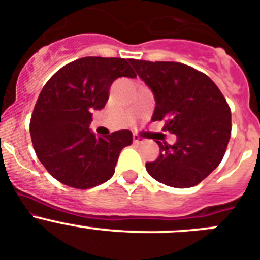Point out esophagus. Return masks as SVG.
<instances>
[{
	"mask_svg": "<svg viewBox=\"0 0 260 260\" xmlns=\"http://www.w3.org/2000/svg\"><path fill=\"white\" fill-rule=\"evenodd\" d=\"M133 142H135V144H144L145 139L141 137L140 135H133Z\"/></svg>",
	"mask_w": 260,
	"mask_h": 260,
	"instance_id": "1",
	"label": "esophagus"
}]
</instances>
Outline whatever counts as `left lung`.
Listing matches in <instances>:
<instances>
[{"label":"left lung","instance_id":"left-lung-1","mask_svg":"<svg viewBox=\"0 0 260 260\" xmlns=\"http://www.w3.org/2000/svg\"><path fill=\"white\" fill-rule=\"evenodd\" d=\"M129 62L155 97L151 120H163V129L177 137L174 145L156 141L160 154L146 163L147 172L174 188L197 185L220 165L225 154L232 131L228 102L207 75L188 64Z\"/></svg>","mask_w":260,"mask_h":260}]
</instances>
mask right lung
<instances>
[{"label": "right lung", "mask_w": 260, "mask_h": 260, "mask_svg": "<svg viewBox=\"0 0 260 260\" xmlns=\"http://www.w3.org/2000/svg\"><path fill=\"white\" fill-rule=\"evenodd\" d=\"M136 78L124 58L84 57L58 70L44 85L29 121L39 160L67 186L89 189L113 176L119 154L132 144V132L121 129L106 137L90 132L93 110L109 100L115 79Z\"/></svg>", "instance_id": "1"}]
</instances>
